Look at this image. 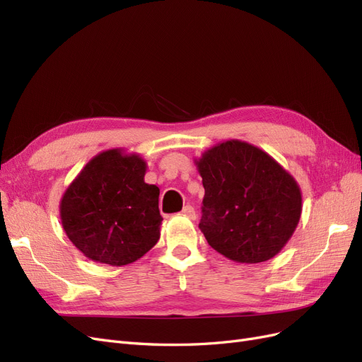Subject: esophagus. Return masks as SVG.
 Here are the masks:
<instances>
[{"label": "esophagus", "mask_w": 362, "mask_h": 362, "mask_svg": "<svg viewBox=\"0 0 362 362\" xmlns=\"http://www.w3.org/2000/svg\"><path fill=\"white\" fill-rule=\"evenodd\" d=\"M185 217H189V218H194L196 217V211H194V208L192 206V205H185L184 208H182V211H181Z\"/></svg>", "instance_id": "obj_1"}]
</instances>
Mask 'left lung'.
I'll return each instance as SVG.
<instances>
[{
	"mask_svg": "<svg viewBox=\"0 0 362 362\" xmlns=\"http://www.w3.org/2000/svg\"><path fill=\"white\" fill-rule=\"evenodd\" d=\"M205 196L199 229L218 254L246 264L279 254L302 214L298 181L267 152L226 140L194 160Z\"/></svg>",
	"mask_w": 362,
	"mask_h": 362,
	"instance_id": "obj_1",
	"label": "left lung"
}]
</instances>
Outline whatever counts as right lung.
<instances>
[{"instance_id":"right-lung-1","label":"right lung","mask_w":362,"mask_h":362,"mask_svg":"<svg viewBox=\"0 0 362 362\" xmlns=\"http://www.w3.org/2000/svg\"><path fill=\"white\" fill-rule=\"evenodd\" d=\"M146 161L115 148L95 156L60 201L64 233L84 257L127 266L160 238V189L145 182Z\"/></svg>"}]
</instances>
